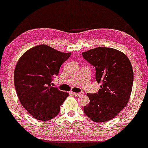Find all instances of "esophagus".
Listing matches in <instances>:
<instances>
[{
  "instance_id": "esophagus-1",
  "label": "esophagus",
  "mask_w": 148,
  "mask_h": 148,
  "mask_svg": "<svg viewBox=\"0 0 148 148\" xmlns=\"http://www.w3.org/2000/svg\"><path fill=\"white\" fill-rule=\"evenodd\" d=\"M72 94L73 95H74V97H79V96H80V95H83V92H79V93H76V92H72Z\"/></svg>"
}]
</instances>
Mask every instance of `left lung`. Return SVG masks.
<instances>
[{"label":"left lung","mask_w":148,"mask_h":148,"mask_svg":"<svg viewBox=\"0 0 148 148\" xmlns=\"http://www.w3.org/2000/svg\"><path fill=\"white\" fill-rule=\"evenodd\" d=\"M84 59L95 68V79L101 82L97 93L87 94L85 114L97 122L114 118L127 104L133 84V70L127 56L112 48L98 47L83 52Z\"/></svg>","instance_id":"8db88e82"}]
</instances>
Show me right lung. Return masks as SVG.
I'll list each match as a JSON object with an SVG mask.
<instances>
[{"instance_id":"1","label":"right lung","mask_w":148,"mask_h":148,"mask_svg":"<svg viewBox=\"0 0 148 148\" xmlns=\"http://www.w3.org/2000/svg\"><path fill=\"white\" fill-rule=\"evenodd\" d=\"M71 53H62L46 45L25 52L16 64L14 84L20 102L34 118L48 121L60 112L67 92L51 86L64 62Z\"/></svg>"}]
</instances>
